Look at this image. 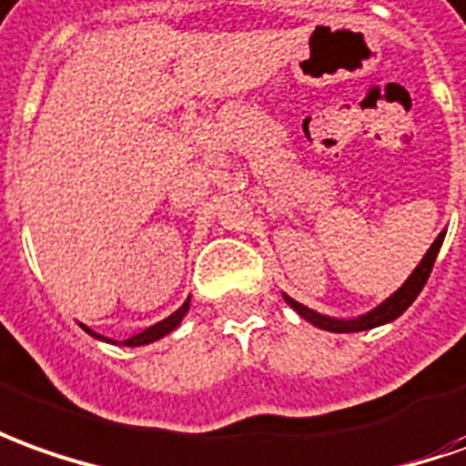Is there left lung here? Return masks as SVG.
<instances>
[{"label":"left lung","instance_id":"1","mask_svg":"<svg viewBox=\"0 0 466 466\" xmlns=\"http://www.w3.org/2000/svg\"><path fill=\"white\" fill-rule=\"evenodd\" d=\"M444 236H447V230H441L436 240L431 243V248L426 251V256L421 258V264L416 266L410 276L400 284L399 291H393L386 301H380L375 309L370 312L360 314V317H355V319H337V317H327V314H319L309 309V307H304L297 299H291L284 294V299L287 304L294 309V312L299 314L301 319H307L309 325L319 327V329H327V332H362V329H373V327L388 325V322H393V319H399L400 314L409 309L413 299L421 294L423 284H426V279L431 274V268H434L436 261V253L441 248V243H444Z\"/></svg>","mask_w":466,"mask_h":466}]
</instances>
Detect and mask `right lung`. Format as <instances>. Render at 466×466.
Returning <instances> with one entry per match:
<instances>
[{
  "label": "right lung",
  "instance_id": "1",
  "mask_svg": "<svg viewBox=\"0 0 466 466\" xmlns=\"http://www.w3.org/2000/svg\"><path fill=\"white\" fill-rule=\"evenodd\" d=\"M187 312H190V299L185 301V304L179 307L177 312L169 314L167 319H162V322H157V325H152V327H147V329H144V332H139V335L129 337V339H127L124 345H129V348H139V345H149V342H154V339H159V337L169 335L172 329H177L179 322L185 319V314H187ZM80 327H83V329H86L88 335L96 337V339H104V337L96 335V332H93V329H88L86 325H80Z\"/></svg>",
  "mask_w": 466,
  "mask_h": 466
}]
</instances>
